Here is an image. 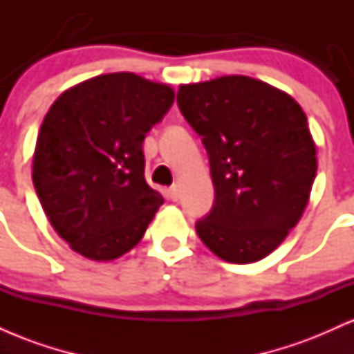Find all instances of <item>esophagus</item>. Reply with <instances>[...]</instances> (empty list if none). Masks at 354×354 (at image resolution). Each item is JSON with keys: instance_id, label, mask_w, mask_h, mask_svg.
I'll return each instance as SVG.
<instances>
[{"instance_id": "1", "label": "esophagus", "mask_w": 354, "mask_h": 354, "mask_svg": "<svg viewBox=\"0 0 354 354\" xmlns=\"http://www.w3.org/2000/svg\"><path fill=\"white\" fill-rule=\"evenodd\" d=\"M168 193H169V198H171L173 201H178V198H180V186H178V185L169 186Z\"/></svg>"}]
</instances>
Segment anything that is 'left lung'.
Returning a JSON list of instances; mask_svg holds the SVG:
<instances>
[{
	"instance_id": "left-lung-1",
	"label": "left lung",
	"mask_w": 354,
	"mask_h": 354,
	"mask_svg": "<svg viewBox=\"0 0 354 354\" xmlns=\"http://www.w3.org/2000/svg\"><path fill=\"white\" fill-rule=\"evenodd\" d=\"M178 106L201 136L214 185L198 236L225 261H259L310 200L318 161L306 115L288 93L239 75L181 84Z\"/></svg>"
}]
</instances>
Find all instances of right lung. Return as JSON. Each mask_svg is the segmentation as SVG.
<instances>
[{"instance_id":"1","label":"right lung","mask_w":354,"mask_h":354,"mask_svg":"<svg viewBox=\"0 0 354 354\" xmlns=\"http://www.w3.org/2000/svg\"><path fill=\"white\" fill-rule=\"evenodd\" d=\"M174 101L168 84L109 73L63 93L44 116L33 185L71 250L111 261L143 238L163 196L145 180L143 141Z\"/></svg>"}]
</instances>
